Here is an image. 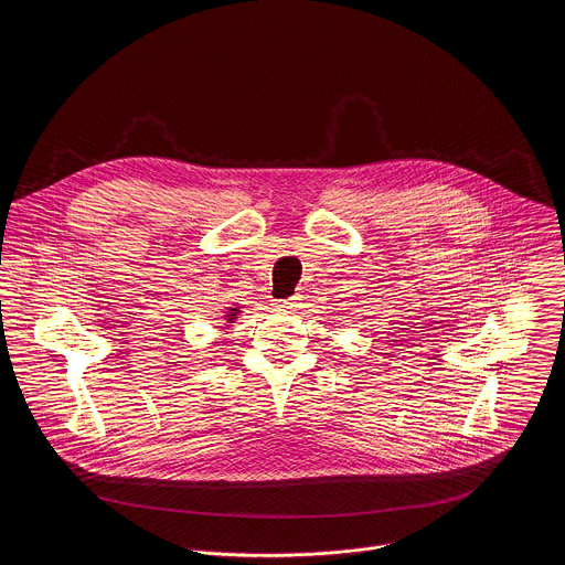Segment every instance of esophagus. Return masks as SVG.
Wrapping results in <instances>:
<instances>
[{
	"label": "esophagus",
	"mask_w": 565,
	"mask_h": 565,
	"mask_svg": "<svg viewBox=\"0 0 565 565\" xmlns=\"http://www.w3.org/2000/svg\"><path fill=\"white\" fill-rule=\"evenodd\" d=\"M276 307H278V311H282V313H294V311L300 307V296H291V298H287V300H278Z\"/></svg>",
	"instance_id": "1"
}]
</instances>
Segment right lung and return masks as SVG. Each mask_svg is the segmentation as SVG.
Masks as SVG:
<instances>
[{
	"mask_svg": "<svg viewBox=\"0 0 565 565\" xmlns=\"http://www.w3.org/2000/svg\"><path fill=\"white\" fill-rule=\"evenodd\" d=\"M239 313H242V311H239V307H233V309H228V313H226V320H228V323L235 322Z\"/></svg>",
	"mask_w": 565,
	"mask_h": 565,
	"instance_id": "right-lung-1",
	"label": "right lung"
}]
</instances>
